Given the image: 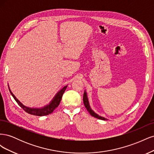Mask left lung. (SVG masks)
Wrapping results in <instances>:
<instances>
[{"instance_id": "1", "label": "left lung", "mask_w": 154, "mask_h": 154, "mask_svg": "<svg viewBox=\"0 0 154 154\" xmlns=\"http://www.w3.org/2000/svg\"><path fill=\"white\" fill-rule=\"evenodd\" d=\"M83 103H84L85 106L86 107L87 110H88V112L90 113V114L91 116H92L93 117H94L96 118H97L99 119H101V120H107V119L103 118V117H101V116H99L98 114H97L96 113H95L94 111H93L89 105V102H88V97H87V92L85 91H84V94H83Z\"/></svg>"}]
</instances>
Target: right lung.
<instances>
[{"label":"right lung","mask_w":154,"mask_h":154,"mask_svg":"<svg viewBox=\"0 0 154 154\" xmlns=\"http://www.w3.org/2000/svg\"><path fill=\"white\" fill-rule=\"evenodd\" d=\"M67 87V85L65 86L63 88H62L61 90L58 91L57 92V94H56L53 97L52 101L50 102L49 104L45 105L44 107H42V108H30V107H27L24 105L11 92L10 87H9V90H10L11 94L13 97V98L15 99V100L17 101V103L18 104V105H19L21 108L24 109V111H26L27 113L30 114L31 115L37 116H44L49 115L52 113L54 111V110L59 105L60 101L62 100V96L63 94L65 91H66Z\"/></svg>","instance_id":"1"}]
</instances>
